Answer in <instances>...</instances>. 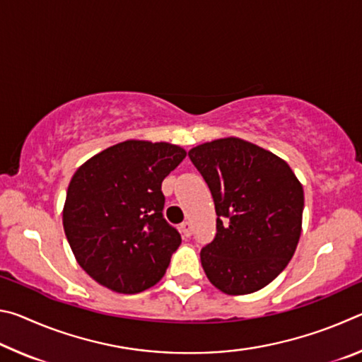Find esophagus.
Here are the masks:
<instances>
[{"label":"esophagus","mask_w":362,"mask_h":362,"mask_svg":"<svg viewBox=\"0 0 362 362\" xmlns=\"http://www.w3.org/2000/svg\"><path fill=\"white\" fill-rule=\"evenodd\" d=\"M180 233L185 238H188V236H192V223L189 222H183L182 225H180Z\"/></svg>","instance_id":"obj_1"}]
</instances>
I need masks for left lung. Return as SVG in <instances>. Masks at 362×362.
<instances>
[{
    "mask_svg": "<svg viewBox=\"0 0 362 362\" xmlns=\"http://www.w3.org/2000/svg\"><path fill=\"white\" fill-rule=\"evenodd\" d=\"M188 156L209 187L217 233L201 250L207 279L228 296L260 291L287 267L302 233L303 187L284 159L238 137Z\"/></svg>",
    "mask_w": 362,
    "mask_h": 362,
    "instance_id": "obj_1",
    "label": "left lung"
}]
</instances>
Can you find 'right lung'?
I'll use <instances>...</instances> for the list:
<instances>
[{
  "label": "right lung",
  "instance_id": "obj_1",
  "mask_svg": "<svg viewBox=\"0 0 362 362\" xmlns=\"http://www.w3.org/2000/svg\"><path fill=\"white\" fill-rule=\"evenodd\" d=\"M185 156L174 144L126 140L73 174L64 230L79 267L103 287L137 293L164 276L182 238L163 217L161 183Z\"/></svg>",
  "mask_w": 362,
  "mask_h": 362
}]
</instances>
